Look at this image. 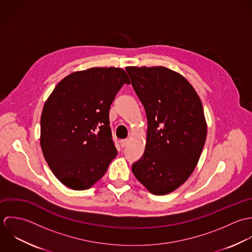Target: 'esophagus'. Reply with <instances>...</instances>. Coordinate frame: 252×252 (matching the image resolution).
Here are the masks:
<instances>
[{
    "label": "esophagus",
    "instance_id": "obj_1",
    "mask_svg": "<svg viewBox=\"0 0 252 252\" xmlns=\"http://www.w3.org/2000/svg\"><path fill=\"white\" fill-rule=\"evenodd\" d=\"M128 142H129L128 139H123V140H121V146L126 147L128 144Z\"/></svg>",
    "mask_w": 252,
    "mask_h": 252
}]
</instances>
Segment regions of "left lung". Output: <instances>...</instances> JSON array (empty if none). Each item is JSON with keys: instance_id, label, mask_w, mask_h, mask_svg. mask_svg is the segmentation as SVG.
<instances>
[{"instance_id": "obj_1", "label": "left lung", "mask_w": 252, "mask_h": 252, "mask_svg": "<svg viewBox=\"0 0 252 252\" xmlns=\"http://www.w3.org/2000/svg\"><path fill=\"white\" fill-rule=\"evenodd\" d=\"M126 70L148 120L145 151L131 170L152 194H169L190 177L201 157L207 132L201 98L186 78L166 67Z\"/></svg>"}]
</instances>
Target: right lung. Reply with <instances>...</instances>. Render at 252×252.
I'll return each instance as SVG.
<instances>
[{
	"label": "right lung",
	"instance_id": "1",
	"mask_svg": "<svg viewBox=\"0 0 252 252\" xmlns=\"http://www.w3.org/2000/svg\"><path fill=\"white\" fill-rule=\"evenodd\" d=\"M124 84L130 81L122 68L94 67L66 76L45 102L41 148L52 173L68 188L90 189L116 158L109 110Z\"/></svg>",
	"mask_w": 252,
	"mask_h": 252
}]
</instances>
